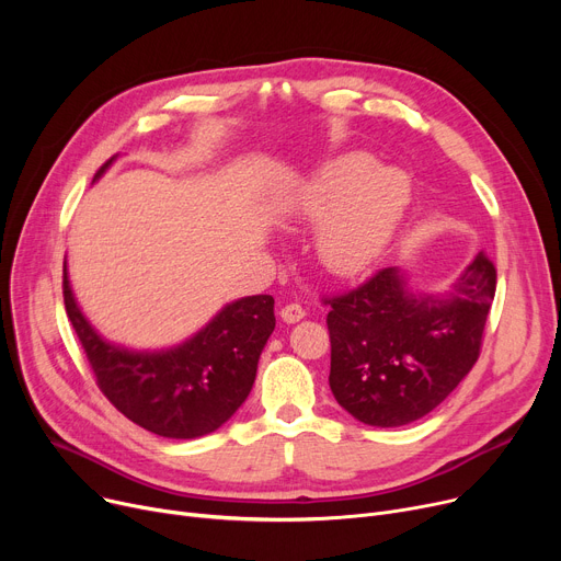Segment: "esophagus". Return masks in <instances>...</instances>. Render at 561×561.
<instances>
[{
  "mask_svg": "<svg viewBox=\"0 0 561 561\" xmlns=\"http://www.w3.org/2000/svg\"><path fill=\"white\" fill-rule=\"evenodd\" d=\"M305 307L302 305H298V302H290V305H286L284 309H282V318H284V322H298V320H302L305 318Z\"/></svg>",
  "mask_w": 561,
  "mask_h": 561,
  "instance_id": "34e87169",
  "label": "esophagus"
}]
</instances>
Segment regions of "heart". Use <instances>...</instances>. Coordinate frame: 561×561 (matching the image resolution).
<instances>
[{
  "label": "heart",
  "mask_w": 561,
  "mask_h": 561,
  "mask_svg": "<svg viewBox=\"0 0 561 561\" xmlns=\"http://www.w3.org/2000/svg\"><path fill=\"white\" fill-rule=\"evenodd\" d=\"M373 165L366 154L341 157L298 197L300 218H329L318 236V252L341 275L364 271L385 250L409 202L404 174Z\"/></svg>",
  "instance_id": "b5f03b06"
}]
</instances>
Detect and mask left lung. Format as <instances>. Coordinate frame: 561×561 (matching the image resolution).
<instances>
[{
	"label": "left lung",
	"instance_id": "1",
	"mask_svg": "<svg viewBox=\"0 0 561 561\" xmlns=\"http://www.w3.org/2000/svg\"><path fill=\"white\" fill-rule=\"evenodd\" d=\"M495 265L480 252L448 300L411 296L396 268L325 296L336 402L373 427L419 421L444 402L482 352Z\"/></svg>",
	"mask_w": 561,
	"mask_h": 561
}]
</instances>
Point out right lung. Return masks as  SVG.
Returning <instances> with one entry per match:
<instances>
[{"label": "right lung", "mask_w": 561, "mask_h": 561, "mask_svg": "<svg viewBox=\"0 0 561 561\" xmlns=\"http://www.w3.org/2000/svg\"><path fill=\"white\" fill-rule=\"evenodd\" d=\"M64 302L104 398L131 423L168 438L204 436L233 416L252 391L259 355L275 330L273 296H250L227 305L188 343L140 355L104 343L88 325L66 265Z\"/></svg>", "instance_id": "obj_1"}]
</instances>
